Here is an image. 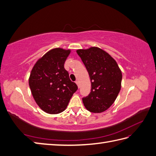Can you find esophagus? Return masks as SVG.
Masks as SVG:
<instances>
[{
  "instance_id": "1",
  "label": "esophagus",
  "mask_w": 156,
  "mask_h": 156,
  "mask_svg": "<svg viewBox=\"0 0 156 156\" xmlns=\"http://www.w3.org/2000/svg\"><path fill=\"white\" fill-rule=\"evenodd\" d=\"M76 82V84H77V85H78V88H79V82H78V80H76V82Z\"/></svg>"
}]
</instances>
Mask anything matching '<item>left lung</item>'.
<instances>
[{
	"label": "left lung",
	"mask_w": 156,
	"mask_h": 156,
	"mask_svg": "<svg viewBox=\"0 0 156 156\" xmlns=\"http://www.w3.org/2000/svg\"><path fill=\"white\" fill-rule=\"evenodd\" d=\"M89 74L90 93L82 98L87 110L101 113L116 99L121 89L122 75L115 59L101 48L92 47L76 51Z\"/></svg>",
	"instance_id": "obj_1"
}]
</instances>
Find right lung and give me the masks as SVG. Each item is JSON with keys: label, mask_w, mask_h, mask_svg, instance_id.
Wrapping results in <instances>:
<instances>
[{"label": "right lung", "mask_w": 156, "mask_h": 156, "mask_svg": "<svg viewBox=\"0 0 156 156\" xmlns=\"http://www.w3.org/2000/svg\"><path fill=\"white\" fill-rule=\"evenodd\" d=\"M69 49L55 48L36 62L30 73L29 86L36 103L46 113L57 114L63 112L78 89L64 68Z\"/></svg>", "instance_id": "add662e5"}]
</instances>
